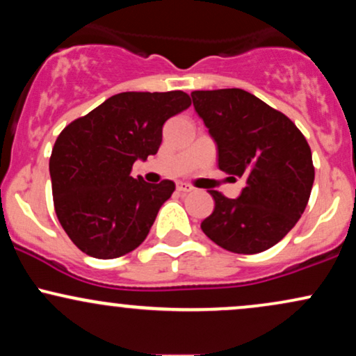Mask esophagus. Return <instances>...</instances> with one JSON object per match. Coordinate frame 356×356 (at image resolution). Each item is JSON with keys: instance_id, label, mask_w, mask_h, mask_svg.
<instances>
[{"instance_id": "1", "label": "esophagus", "mask_w": 356, "mask_h": 356, "mask_svg": "<svg viewBox=\"0 0 356 356\" xmlns=\"http://www.w3.org/2000/svg\"><path fill=\"white\" fill-rule=\"evenodd\" d=\"M177 191L182 192V194H187V192H192L194 189H192V186H189V184L181 182V184H177Z\"/></svg>"}]
</instances>
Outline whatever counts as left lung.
<instances>
[{
	"instance_id": "1",
	"label": "left lung",
	"mask_w": 356,
	"mask_h": 356,
	"mask_svg": "<svg viewBox=\"0 0 356 356\" xmlns=\"http://www.w3.org/2000/svg\"><path fill=\"white\" fill-rule=\"evenodd\" d=\"M195 112L218 145L220 170L246 179L238 199L211 191L204 234L238 254L273 248L305 212L314 181L312 149L284 113L241 88L192 92Z\"/></svg>"
}]
</instances>
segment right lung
Here are the masks:
<instances>
[{"label":"right lung","instance_id":"right-lung-1","mask_svg":"<svg viewBox=\"0 0 356 356\" xmlns=\"http://www.w3.org/2000/svg\"><path fill=\"white\" fill-rule=\"evenodd\" d=\"M189 107L181 90L124 92L65 127L50 157L53 202L80 251L113 259L144 243L175 184L134 179L132 165L157 154L162 127Z\"/></svg>","mask_w":356,"mask_h":356}]
</instances>
